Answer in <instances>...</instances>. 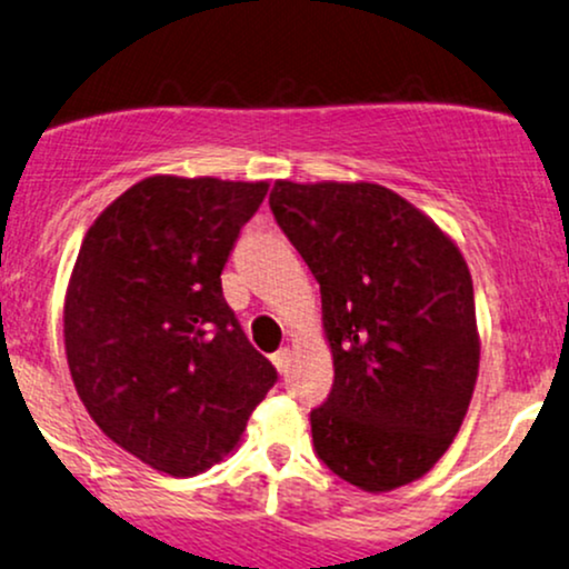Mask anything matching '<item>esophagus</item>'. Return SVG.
Wrapping results in <instances>:
<instances>
[{
	"label": "esophagus",
	"instance_id": "obj_1",
	"mask_svg": "<svg viewBox=\"0 0 569 569\" xmlns=\"http://www.w3.org/2000/svg\"><path fill=\"white\" fill-rule=\"evenodd\" d=\"M289 348H280L278 352H272V363H276V369L280 371V375H286V369H289Z\"/></svg>",
	"mask_w": 569,
	"mask_h": 569
}]
</instances>
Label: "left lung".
<instances>
[{
  "label": "left lung",
  "instance_id": "1",
  "mask_svg": "<svg viewBox=\"0 0 569 569\" xmlns=\"http://www.w3.org/2000/svg\"><path fill=\"white\" fill-rule=\"evenodd\" d=\"M270 208L321 283L335 385L310 411L318 460L367 492L420 479L460 430L479 375L460 248L367 181H276Z\"/></svg>",
  "mask_w": 569,
  "mask_h": 569
}]
</instances>
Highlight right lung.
<instances>
[{
  "label": "right lung",
  "mask_w": 569,
  "mask_h": 569,
  "mask_svg": "<svg viewBox=\"0 0 569 569\" xmlns=\"http://www.w3.org/2000/svg\"><path fill=\"white\" fill-rule=\"evenodd\" d=\"M267 181L152 176L84 234L63 339L96 426L154 471L194 476L230 455L278 371L221 293Z\"/></svg>",
  "instance_id": "1"
}]
</instances>
